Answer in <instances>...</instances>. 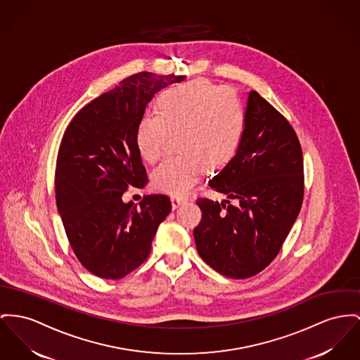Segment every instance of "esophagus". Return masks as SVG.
<instances>
[{"label":"esophagus","instance_id":"esophagus-1","mask_svg":"<svg viewBox=\"0 0 360 360\" xmlns=\"http://www.w3.org/2000/svg\"><path fill=\"white\" fill-rule=\"evenodd\" d=\"M184 203H186V199H183V198H179V196H173L172 198V207L173 209H177L181 205H184Z\"/></svg>","mask_w":360,"mask_h":360}]
</instances>
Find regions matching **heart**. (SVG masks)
Segmentation results:
<instances>
[{"label": "heart", "mask_w": 360, "mask_h": 360, "mask_svg": "<svg viewBox=\"0 0 360 360\" xmlns=\"http://www.w3.org/2000/svg\"><path fill=\"white\" fill-rule=\"evenodd\" d=\"M158 112L138 122L135 142L144 161L160 160L170 134H177L179 155L153 172L158 191L186 195L207 168L226 167L238 154L245 132V112L231 87L205 79L177 84L157 99Z\"/></svg>", "instance_id": "obj_1"}]
</instances>
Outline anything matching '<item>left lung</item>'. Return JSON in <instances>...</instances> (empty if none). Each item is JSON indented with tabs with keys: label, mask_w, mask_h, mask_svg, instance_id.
Listing matches in <instances>:
<instances>
[{
	"label": "left lung",
	"mask_w": 360,
	"mask_h": 360,
	"mask_svg": "<svg viewBox=\"0 0 360 360\" xmlns=\"http://www.w3.org/2000/svg\"><path fill=\"white\" fill-rule=\"evenodd\" d=\"M245 132L235 158L209 181L231 200L198 198L193 229L200 258L222 276L248 278L278 255L302 209L303 153L289 121L250 91Z\"/></svg>",
	"instance_id": "1"
}]
</instances>
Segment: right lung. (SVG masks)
<instances>
[{
	"label": "right lung",
	"instance_id": "obj_1",
	"mask_svg": "<svg viewBox=\"0 0 360 360\" xmlns=\"http://www.w3.org/2000/svg\"><path fill=\"white\" fill-rule=\"evenodd\" d=\"M184 76L139 72L82 108L68 124L56 164V203L79 262L99 278L119 280L147 259L167 218L168 195L124 203L129 186L143 188L147 173L135 135L147 103Z\"/></svg>",
	"mask_w": 360,
	"mask_h": 360
}]
</instances>
